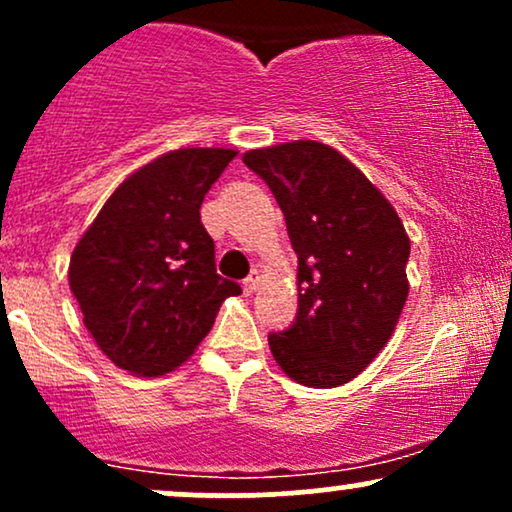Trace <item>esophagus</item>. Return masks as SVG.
Masks as SVG:
<instances>
[{
  "instance_id": "34e87169",
  "label": "esophagus",
  "mask_w": 512,
  "mask_h": 512,
  "mask_svg": "<svg viewBox=\"0 0 512 512\" xmlns=\"http://www.w3.org/2000/svg\"><path fill=\"white\" fill-rule=\"evenodd\" d=\"M257 286H260V272H252V274L248 276V279L243 281V289H245V293H248V296H250V293H255Z\"/></svg>"
}]
</instances>
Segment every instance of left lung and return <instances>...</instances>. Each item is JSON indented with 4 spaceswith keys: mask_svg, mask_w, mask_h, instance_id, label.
I'll use <instances>...</instances> for the list:
<instances>
[{
    "mask_svg": "<svg viewBox=\"0 0 512 512\" xmlns=\"http://www.w3.org/2000/svg\"><path fill=\"white\" fill-rule=\"evenodd\" d=\"M243 163L267 182L298 255V313L269 349L289 378L337 387L395 332L409 296V236L378 187L332 146L255 149Z\"/></svg>",
    "mask_w": 512,
    "mask_h": 512,
    "instance_id": "1",
    "label": "left lung"
}]
</instances>
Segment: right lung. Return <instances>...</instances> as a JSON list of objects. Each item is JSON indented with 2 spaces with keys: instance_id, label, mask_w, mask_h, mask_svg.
I'll return each mask as SVG.
<instances>
[{
  "instance_id": "right-lung-1",
  "label": "right lung",
  "mask_w": 512,
  "mask_h": 512,
  "mask_svg": "<svg viewBox=\"0 0 512 512\" xmlns=\"http://www.w3.org/2000/svg\"><path fill=\"white\" fill-rule=\"evenodd\" d=\"M233 149H178L132 173L76 243L69 262L84 325L115 366L163 375L207 337L236 281L216 274L199 207Z\"/></svg>"
}]
</instances>
